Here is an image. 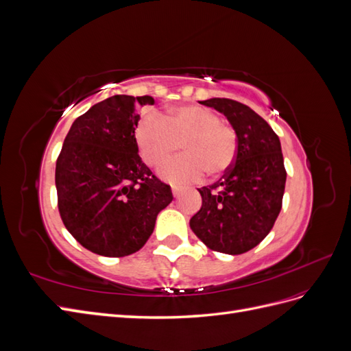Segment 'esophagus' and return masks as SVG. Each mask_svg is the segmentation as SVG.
I'll return each mask as SVG.
<instances>
[{
	"mask_svg": "<svg viewBox=\"0 0 351 351\" xmlns=\"http://www.w3.org/2000/svg\"><path fill=\"white\" fill-rule=\"evenodd\" d=\"M180 193H182V189L173 187V196H174V197H178V196H180Z\"/></svg>",
	"mask_w": 351,
	"mask_h": 351,
	"instance_id": "obj_1",
	"label": "esophagus"
}]
</instances>
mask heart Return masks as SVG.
Segmentation results:
<instances>
[{
  "mask_svg": "<svg viewBox=\"0 0 351 351\" xmlns=\"http://www.w3.org/2000/svg\"><path fill=\"white\" fill-rule=\"evenodd\" d=\"M136 141L146 164L158 167L180 147L186 154L167 162L159 174L168 183H196L208 171L221 176L231 168L237 154V136L219 115L197 105L174 108L168 117L147 114L136 129Z\"/></svg>",
  "mask_w": 351,
  "mask_h": 351,
  "instance_id": "1",
  "label": "heart"
}]
</instances>
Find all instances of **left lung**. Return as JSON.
<instances>
[{"instance_id": "obj_1", "label": "left lung", "mask_w": 351, "mask_h": 351, "mask_svg": "<svg viewBox=\"0 0 351 351\" xmlns=\"http://www.w3.org/2000/svg\"><path fill=\"white\" fill-rule=\"evenodd\" d=\"M199 104L227 117L237 136V154L221 182L197 189L202 208L190 228L210 250L241 254L268 236L281 210L287 178L281 143L247 105L227 98Z\"/></svg>"}]
</instances>
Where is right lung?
<instances>
[{
    "label": "right lung",
    "instance_id": "add662e5",
    "mask_svg": "<svg viewBox=\"0 0 351 351\" xmlns=\"http://www.w3.org/2000/svg\"><path fill=\"white\" fill-rule=\"evenodd\" d=\"M152 97L114 95L74 120L56 167L58 210L70 234L101 256L141 250L173 200L139 156L134 130Z\"/></svg>",
    "mask_w": 351,
    "mask_h": 351
}]
</instances>
